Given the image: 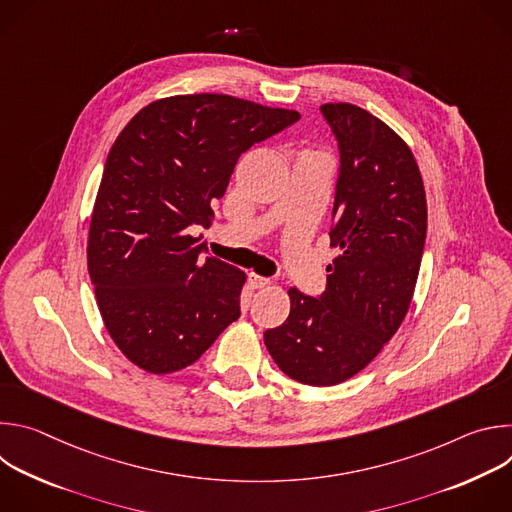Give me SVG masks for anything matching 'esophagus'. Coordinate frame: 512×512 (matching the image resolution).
Returning a JSON list of instances; mask_svg holds the SVG:
<instances>
[{
	"label": "esophagus",
	"instance_id": "esophagus-1",
	"mask_svg": "<svg viewBox=\"0 0 512 512\" xmlns=\"http://www.w3.org/2000/svg\"><path fill=\"white\" fill-rule=\"evenodd\" d=\"M271 283V279L267 277H261L257 273H249V287L251 289H261V287H267Z\"/></svg>",
	"mask_w": 512,
	"mask_h": 512
}]
</instances>
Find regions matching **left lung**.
Listing matches in <instances>:
<instances>
[{
	"mask_svg": "<svg viewBox=\"0 0 512 512\" xmlns=\"http://www.w3.org/2000/svg\"><path fill=\"white\" fill-rule=\"evenodd\" d=\"M340 150L330 247L320 298L291 287L289 316L265 330L277 367L298 383L338 385L383 350L415 291L427 202L409 145L379 117L350 103L320 107Z\"/></svg>",
	"mask_w": 512,
	"mask_h": 512,
	"instance_id": "1",
	"label": "left lung"
}]
</instances>
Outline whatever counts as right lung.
Listing matches in <instances>:
<instances>
[{
  "label": "right lung",
  "mask_w": 512,
  "mask_h": 512,
  "mask_svg": "<svg viewBox=\"0 0 512 512\" xmlns=\"http://www.w3.org/2000/svg\"><path fill=\"white\" fill-rule=\"evenodd\" d=\"M298 119L231 95H176L143 107L117 135L87 263L105 328L135 367L182 371L241 316L245 271L204 257L188 229L210 227L241 154Z\"/></svg>",
  "instance_id": "obj_1"
}]
</instances>
